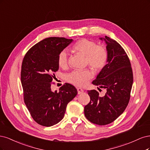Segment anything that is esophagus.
<instances>
[{"label": "esophagus", "instance_id": "34e87169", "mask_svg": "<svg viewBox=\"0 0 150 150\" xmlns=\"http://www.w3.org/2000/svg\"><path fill=\"white\" fill-rule=\"evenodd\" d=\"M77 91H78V94H81L83 92V90L81 88H77Z\"/></svg>", "mask_w": 150, "mask_h": 150}]
</instances>
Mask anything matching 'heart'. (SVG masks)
Returning <instances> with one entry per match:
<instances>
[{
    "mask_svg": "<svg viewBox=\"0 0 150 150\" xmlns=\"http://www.w3.org/2000/svg\"><path fill=\"white\" fill-rule=\"evenodd\" d=\"M72 50L81 53L86 57V63L96 70L102 69L107 64L108 52L102 45L88 39H81L72 47ZM58 64L60 67H65L68 64V52L63 50L58 55ZM93 77V73L88 69L75 70L67 75V80L76 86H83L88 84Z\"/></svg>",
    "mask_w": 150,
    "mask_h": 150,
    "instance_id": "b5f03b06",
    "label": "heart"
}]
</instances>
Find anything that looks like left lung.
<instances>
[{"label": "left lung", "instance_id": "obj_1", "mask_svg": "<svg viewBox=\"0 0 150 150\" xmlns=\"http://www.w3.org/2000/svg\"><path fill=\"white\" fill-rule=\"evenodd\" d=\"M100 39L107 43L108 60L92 83L105 89L106 93L100 96L96 90H88L90 101L84 107V113L92 123L106 125L114 122L126 109L133 76L131 63L122 47L107 36Z\"/></svg>", "mask_w": 150, "mask_h": 150}]
</instances>
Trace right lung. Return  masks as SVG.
<instances>
[{
    "label": "right lung",
    "instance_id": "1",
    "mask_svg": "<svg viewBox=\"0 0 150 150\" xmlns=\"http://www.w3.org/2000/svg\"><path fill=\"white\" fill-rule=\"evenodd\" d=\"M73 41L49 37L36 43L23 57L21 83L23 100L32 118L42 126H53L64 118L67 104L77 95L74 86L65 83L59 91L51 90L54 73L59 69V53Z\"/></svg>",
    "mask_w": 150,
    "mask_h": 150
}]
</instances>
